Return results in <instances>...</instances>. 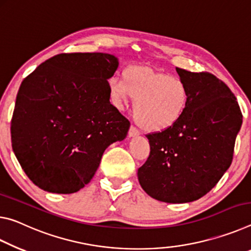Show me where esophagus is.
Masks as SVG:
<instances>
[{"label": "esophagus", "instance_id": "1", "mask_svg": "<svg viewBox=\"0 0 251 251\" xmlns=\"http://www.w3.org/2000/svg\"><path fill=\"white\" fill-rule=\"evenodd\" d=\"M140 134V131H139L135 126H131L130 129H129V132H128V135L129 137H137V135Z\"/></svg>", "mask_w": 251, "mask_h": 251}]
</instances>
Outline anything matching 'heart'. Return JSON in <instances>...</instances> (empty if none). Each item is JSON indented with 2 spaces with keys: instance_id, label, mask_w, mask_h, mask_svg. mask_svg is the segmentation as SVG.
Returning <instances> with one entry per match:
<instances>
[{
  "instance_id": "1",
  "label": "heart",
  "mask_w": 251,
  "mask_h": 251,
  "mask_svg": "<svg viewBox=\"0 0 251 251\" xmlns=\"http://www.w3.org/2000/svg\"><path fill=\"white\" fill-rule=\"evenodd\" d=\"M108 85L111 101L118 108L134 98L133 116L147 130L169 128L183 116L188 105L189 90L180 77L149 68H126L123 77L113 75Z\"/></svg>"
}]
</instances>
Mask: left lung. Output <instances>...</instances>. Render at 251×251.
Instances as JSON below:
<instances>
[{
  "label": "left lung",
  "instance_id": "left-lung-1",
  "mask_svg": "<svg viewBox=\"0 0 251 251\" xmlns=\"http://www.w3.org/2000/svg\"><path fill=\"white\" fill-rule=\"evenodd\" d=\"M189 90L183 116L148 133L150 154L138 169L148 195L169 203L198 200L218 183L232 161L242 114L228 85L208 72L176 68Z\"/></svg>",
  "mask_w": 251,
  "mask_h": 251
}]
</instances>
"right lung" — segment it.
Wrapping results in <instances>:
<instances>
[{
    "label": "right lung",
    "mask_w": 251,
    "mask_h": 251,
    "mask_svg": "<svg viewBox=\"0 0 251 251\" xmlns=\"http://www.w3.org/2000/svg\"><path fill=\"white\" fill-rule=\"evenodd\" d=\"M118 65L108 53H61L22 81L11 140L35 186L53 194L79 191L106 148L126 137L130 122L110 103L108 80Z\"/></svg>",
    "instance_id": "add662e5"
}]
</instances>
